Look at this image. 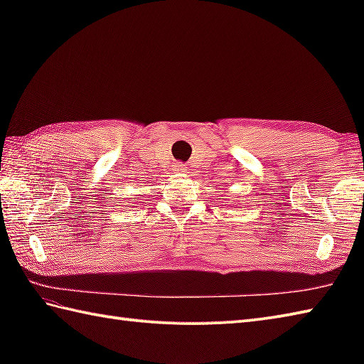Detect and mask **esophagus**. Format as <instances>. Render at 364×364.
Returning <instances> with one entry per match:
<instances>
[{
  "instance_id": "esophagus-1",
  "label": "esophagus",
  "mask_w": 364,
  "mask_h": 364,
  "mask_svg": "<svg viewBox=\"0 0 364 364\" xmlns=\"http://www.w3.org/2000/svg\"><path fill=\"white\" fill-rule=\"evenodd\" d=\"M172 170L175 173H184V172H186V166H184L183 162H175Z\"/></svg>"
}]
</instances>
